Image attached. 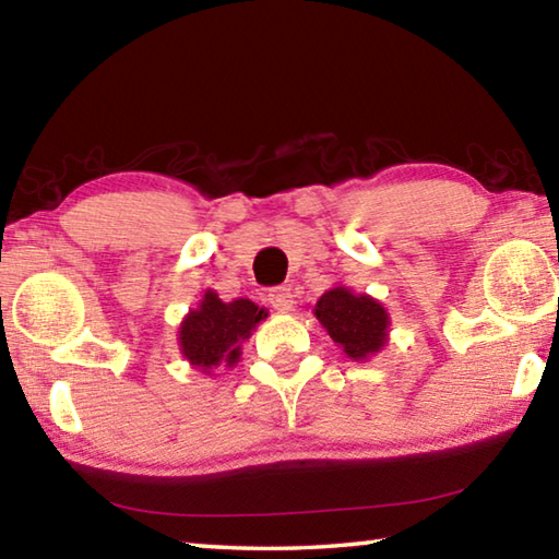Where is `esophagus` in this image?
Instances as JSON below:
<instances>
[{
  "mask_svg": "<svg viewBox=\"0 0 559 559\" xmlns=\"http://www.w3.org/2000/svg\"><path fill=\"white\" fill-rule=\"evenodd\" d=\"M269 302L281 313H286V310L293 308V293L286 286H278V288H271L269 290Z\"/></svg>",
  "mask_w": 559,
  "mask_h": 559,
  "instance_id": "obj_1",
  "label": "esophagus"
}]
</instances>
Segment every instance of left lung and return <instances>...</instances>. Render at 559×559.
<instances>
[{
	"instance_id": "1",
	"label": "left lung",
	"mask_w": 559,
	"mask_h": 559,
	"mask_svg": "<svg viewBox=\"0 0 559 559\" xmlns=\"http://www.w3.org/2000/svg\"><path fill=\"white\" fill-rule=\"evenodd\" d=\"M320 325L328 330L337 347L353 359H367L380 353L386 343V328L390 316L382 302L345 286H335L325 290L313 308Z\"/></svg>"
}]
</instances>
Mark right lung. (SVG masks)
I'll list each match as a JSON object with an SVG mask.
<instances>
[{
    "instance_id": "1",
    "label": "right lung",
    "mask_w": 559,
    "mask_h": 559,
    "mask_svg": "<svg viewBox=\"0 0 559 559\" xmlns=\"http://www.w3.org/2000/svg\"><path fill=\"white\" fill-rule=\"evenodd\" d=\"M266 316V308L249 298L224 302L214 290H206L200 306L189 310L179 325V349L194 370L212 374L222 362L226 367L239 362L241 343Z\"/></svg>"
}]
</instances>
